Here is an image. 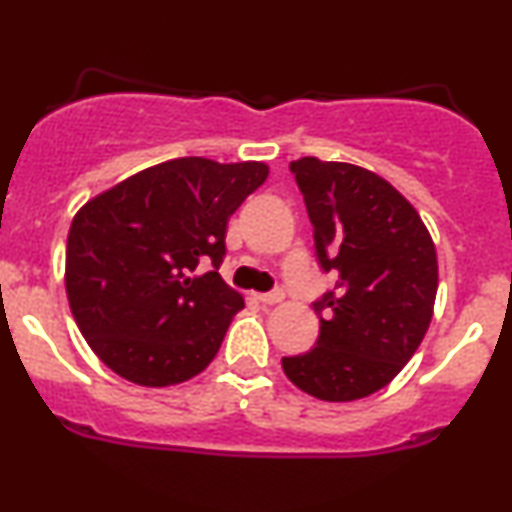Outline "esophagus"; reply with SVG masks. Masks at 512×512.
Masks as SVG:
<instances>
[{"mask_svg":"<svg viewBox=\"0 0 512 512\" xmlns=\"http://www.w3.org/2000/svg\"><path fill=\"white\" fill-rule=\"evenodd\" d=\"M257 301L262 305H276L284 301V291H272V293H257Z\"/></svg>","mask_w":512,"mask_h":512,"instance_id":"1","label":"esophagus"}]
</instances>
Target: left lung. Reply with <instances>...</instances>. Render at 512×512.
I'll return each instance as SVG.
<instances>
[{
	"label": "left lung",
	"mask_w": 512,
	"mask_h": 512,
	"mask_svg": "<svg viewBox=\"0 0 512 512\" xmlns=\"http://www.w3.org/2000/svg\"><path fill=\"white\" fill-rule=\"evenodd\" d=\"M315 228L320 267L334 289L313 303L320 334L284 356L286 378L322 402L383 390L431 325L438 260L419 211L373 170L315 156L291 161Z\"/></svg>",
	"instance_id": "1"
}]
</instances>
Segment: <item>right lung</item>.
<instances>
[{
	"instance_id": "add662e5",
	"label": "right lung",
	"mask_w": 512,
	"mask_h": 512,
	"mask_svg": "<svg viewBox=\"0 0 512 512\" xmlns=\"http://www.w3.org/2000/svg\"><path fill=\"white\" fill-rule=\"evenodd\" d=\"M267 175L260 161L173 158L76 211L64 269L69 308L113 373L168 387L214 361L245 308L219 274L226 226Z\"/></svg>"
}]
</instances>
